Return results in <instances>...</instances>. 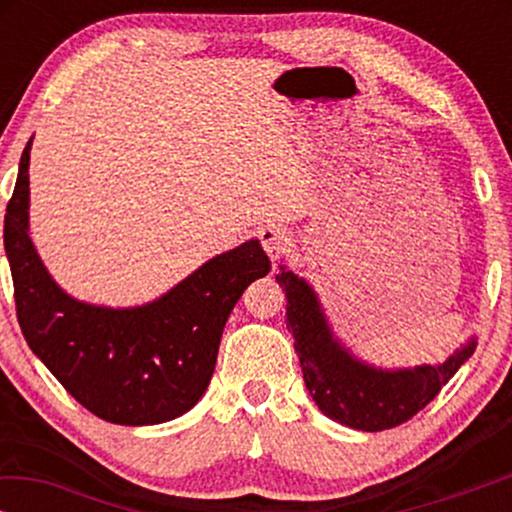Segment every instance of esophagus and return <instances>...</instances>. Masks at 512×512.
Instances as JSON below:
<instances>
[{
	"label": "esophagus",
	"mask_w": 512,
	"mask_h": 512,
	"mask_svg": "<svg viewBox=\"0 0 512 512\" xmlns=\"http://www.w3.org/2000/svg\"><path fill=\"white\" fill-rule=\"evenodd\" d=\"M258 237H261L265 254H268L272 261H279V258H284L293 247L289 230H286L284 226H275V223H272V226H265L261 233H258Z\"/></svg>",
	"instance_id": "obj_1"
}]
</instances>
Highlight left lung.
<instances>
[{
  "instance_id": "left-lung-1",
  "label": "left lung",
  "mask_w": 512,
  "mask_h": 512,
  "mask_svg": "<svg viewBox=\"0 0 512 512\" xmlns=\"http://www.w3.org/2000/svg\"><path fill=\"white\" fill-rule=\"evenodd\" d=\"M277 282L286 291V326L296 340L305 387L326 417L349 429L387 431L405 424L440 394L475 349L471 340L443 366L396 373L363 366L333 340L317 296L303 279L282 268Z\"/></svg>"
}]
</instances>
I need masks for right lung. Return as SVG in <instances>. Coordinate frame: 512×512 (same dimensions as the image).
I'll list each match as a JSON object with an SVG mask.
<instances>
[{
	"mask_svg": "<svg viewBox=\"0 0 512 512\" xmlns=\"http://www.w3.org/2000/svg\"><path fill=\"white\" fill-rule=\"evenodd\" d=\"M27 142L6 205L4 249L27 345L104 422L144 426L184 415L212 380L223 326L242 291L270 272L258 240L202 265L156 303L109 310L60 291L27 235Z\"/></svg>",
	"mask_w": 512,
	"mask_h": 512,
	"instance_id": "add662e5",
	"label": "right lung"
}]
</instances>
